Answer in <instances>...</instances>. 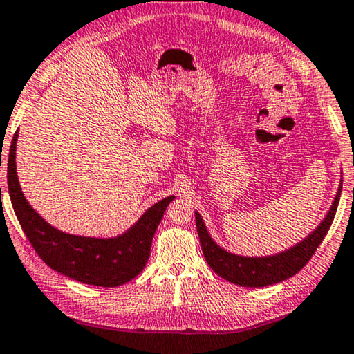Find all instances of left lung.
I'll return each instance as SVG.
<instances>
[{
    "instance_id": "1",
    "label": "left lung",
    "mask_w": 354,
    "mask_h": 354,
    "mask_svg": "<svg viewBox=\"0 0 354 354\" xmlns=\"http://www.w3.org/2000/svg\"><path fill=\"white\" fill-rule=\"evenodd\" d=\"M342 174V172H340ZM342 176L340 185L337 188V194L333 201V205L323 221L315 227V230L299 241L296 245L283 250V252L268 254V257H242V254L231 253L220 247L207 231V226L198 210L194 212L196 227H198V236L201 247H203L204 258L210 266V269L220 275L221 279L231 281L234 285L247 286V288H261L280 283L290 277L296 275L304 266L312 258L315 250L323 242L326 234H328L330 225H333L337 205L340 201L342 193Z\"/></svg>"
}]
</instances>
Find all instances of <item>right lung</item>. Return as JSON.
<instances>
[{
  "mask_svg": "<svg viewBox=\"0 0 354 354\" xmlns=\"http://www.w3.org/2000/svg\"><path fill=\"white\" fill-rule=\"evenodd\" d=\"M17 139L19 131L14 134L9 149V196L21 230L39 258L50 269L85 285L113 288L138 277L149 261L156 227L176 196L158 201L118 236L86 237L59 231L31 207L21 192L15 166Z\"/></svg>",
  "mask_w": 354,
  "mask_h": 354,
  "instance_id": "obj_1",
  "label": "right lung"
}]
</instances>
